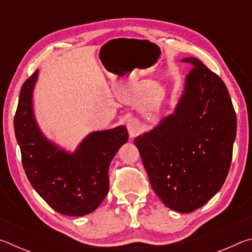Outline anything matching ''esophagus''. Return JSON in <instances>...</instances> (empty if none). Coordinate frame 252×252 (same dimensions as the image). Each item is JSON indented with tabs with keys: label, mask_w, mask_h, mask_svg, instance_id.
I'll return each instance as SVG.
<instances>
[{
	"label": "esophagus",
	"mask_w": 252,
	"mask_h": 252,
	"mask_svg": "<svg viewBox=\"0 0 252 252\" xmlns=\"http://www.w3.org/2000/svg\"><path fill=\"white\" fill-rule=\"evenodd\" d=\"M126 127H127V131H129V134L131 138H134V136L138 135L140 132V122L138 119H135V118L127 119Z\"/></svg>",
	"instance_id": "obj_1"
}]
</instances>
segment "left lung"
I'll return each mask as SVG.
<instances>
[{
	"label": "left lung",
	"mask_w": 252,
	"mask_h": 252,
	"mask_svg": "<svg viewBox=\"0 0 252 252\" xmlns=\"http://www.w3.org/2000/svg\"><path fill=\"white\" fill-rule=\"evenodd\" d=\"M176 111L134 144L152 189L165 206L188 213L206 204L228 176L237 117L228 89L195 58Z\"/></svg>",
	"instance_id": "left-lung-1"
}]
</instances>
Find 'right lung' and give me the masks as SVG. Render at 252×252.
Instances as JSON below:
<instances>
[{
	"label": "right lung",
	"instance_id": "obj_1",
	"mask_svg": "<svg viewBox=\"0 0 252 252\" xmlns=\"http://www.w3.org/2000/svg\"><path fill=\"white\" fill-rule=\"evenodd\" d=\"M37 70L21 88L14 132L30 183L55 211L80 217L94 211L109 192V167L129 139L126 126L89 134L67 153L42 134L34 119L32 93Z\"/></svg>",
	"mask_w": 252,
	"mask_h": 252
}]
</instances>
